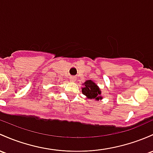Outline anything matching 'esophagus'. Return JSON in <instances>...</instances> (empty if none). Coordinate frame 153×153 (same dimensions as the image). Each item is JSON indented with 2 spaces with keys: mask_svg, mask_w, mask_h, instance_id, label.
Returning a JSON list of instances; mask_svg holds the SVG:
<instances>
[{
  "mask_svg": "<svg viewBox=\"0 0 153 153\" xmlns=\"http://www.w3.org/2000/svg\"><path fill=\"white\" fill-rule=\"evenodd\" d=\"M71 80H72V81L75 82V78H71Z\"/></svg>",
  "mask_w": 153,
  "mask_h": 153,
  "instance_id": "esophagus-1",
  "label": "esophagus"
}]
</instances>
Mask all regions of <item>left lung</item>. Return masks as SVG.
Wrapping results in <instances>:
<instances>
[{
  "mask_svg": "<svg viewBox=\"0 0 153 153\" xmlns=\"http://www.w3.org/2000/svg\"><path fill=\"white\" fill-rule=\"evenodd\" d=\"M82 93L86 96L88 99L99 100L102 99L100 95L101 94V91L95 83L91 80H86L84 83V87L82 88Z\"/></svg>",
  "mask_w": 153,
  "mask_h": 153,
  "instance_id": "obj_1",
  "label": "left lung"
}]
</instances>
